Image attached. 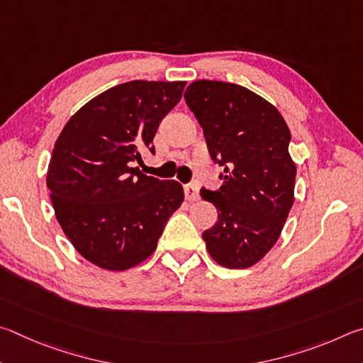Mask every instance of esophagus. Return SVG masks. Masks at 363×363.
Here are the masks:
<instances>
[{
  "label": "esophagus",
  "mask_w": 363,
  "mask_h": 363,
  "mask_svg": "<svg viewBox=\"0 0 363 363\" xmlns=\"http://www.w3.org/2000/svg\"><path fill=\"white\" fill-rule=\"evenodd\" d=\"M185 198H186V201H189V202L198 199V198H199L198 186L193 185V183H191V185H186V186H185Z\"/></svg>",
  "instance_id": "esophagus-1"
}]
</instances>
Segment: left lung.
<instances>
[{"mask_svg": "<svg viewBox=\"0 0 363 363\" xmlns=\"http://www.w3.org/2000/svg\"><path fill=\"white\" fill-rule=\"evenodd\" d=\"M208 152L223 165L218 191L201 189L218 221L202 233L211 257L230 269L250 268L281 236L294 206L296 165L282 114L247 87L201 79L185 92Z\"/></svg>", "mask_w": 363, "mask_h": 363, "instance_id": "1", "label": "left lung"}]
</instances>
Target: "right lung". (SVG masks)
I'll return each mask as SVG.
<instances>
[{
    "mask_svg": "<svg viewBox=\"0 0 363 363\" xmlns=\"http://www.w3.org/2000/svg\"><path fill=\"white\" fill-rule=\"evenodd\" d=\"M185 81H129L101 92L63 127L48 167L57 221L81 257L125 271L156 250L185 199L175 180L142 174V151L182 99Z\"/></svg>",
    "mask_w": 363,
    "mask_h": 363,
    "instance_id": "obj_1",
    "label": "right lung"
}]
</instances>
